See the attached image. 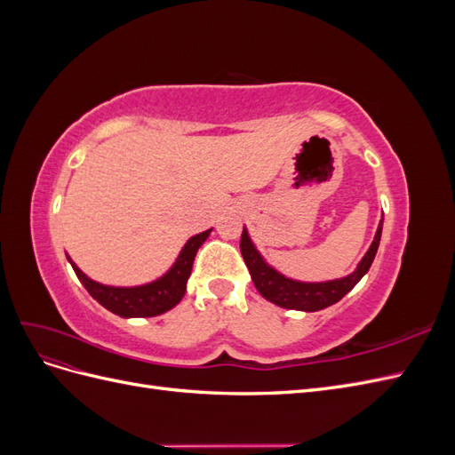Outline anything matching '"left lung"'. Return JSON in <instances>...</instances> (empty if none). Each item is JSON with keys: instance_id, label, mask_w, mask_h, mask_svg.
<instances>
[{"instance_id": "left-lung-1", "label": "left lung", "mask_w": 455, "mask_h": 455, "mask_svg": "<svg viewBox=\"0 0 455 455\" xmlns=\"http://www.w3.org/2000/svg\"><path fill=\"white\" fill-rule=\"evenodd\" d=\"M381 229H383V218L379 220L374 241H371L368 252L359 261L356 269L351 275H347V277L326 281V283H301V281L284 277L283 273L273 269L267 261L261 258V254L256 251V246L251 241L249 231L246 229H243V235H241V254L244 258L246 267L251 271L252 283L261 296L279 307L311 313V311H321L328 306L336 304V301H339L356 283L364 277L371 266V261L376 258L379 239H381Z\"/></svg>"}]
</instances>
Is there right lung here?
Returning a JSON list of instances; mask_svg holds the SVG:
<instances>
[{"instance_id":"obj_1","label":"right lung","mask_w":455,"mask_h":455,"mask_svg":"<svg viewBox=\"0 0 455 455\" xmlns=\"http://www.w3.org/2000/svg\"><path fill=\"white\" fill-rule=\"evenodd\" d=\"M212 229H206L203 233L191 237L184 249L178 254L172 267L154 283L140 284V286H108L100 284L81 271L74 261L68 256L77 279L87 288V292L104 306L108 311H112L119 316H156L164 311L172 309L178 301L186 294V284L194 267V259L199 251V246L211 235Z\"/></svg>"}]
</instances>
